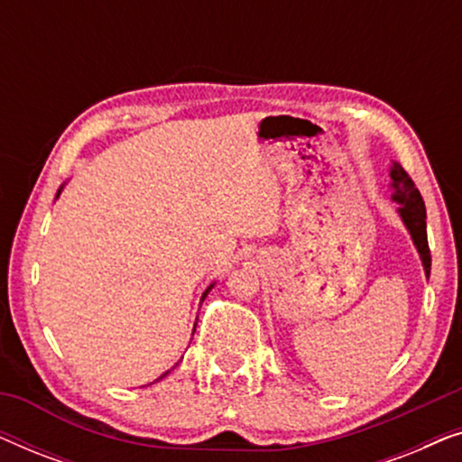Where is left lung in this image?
Listing matches in <instances>:
<instances>
[{
  "label": "left lung",
  "instance_id": "8db88e82",
  "mask_svg": "<svg viewBox=\"0 0 462 462\" xmlns=\"http://www.w3.org/2000/svg\"><path fill=\"white\" fill-rule=\"evenodd\" d=\"M391 189H393L391 199L400 204L397 212H400L403 225H406L410 236H412V242L420 254L422 267H425V275L429 277V273H431V252H429L427 242L425 201H422V195L416 189L414 180L410 179L406 170L397 162H393V166H391Z\"/></svg>",
  "mask_w": 462,
  "mask_h": 462
}]
</instances>
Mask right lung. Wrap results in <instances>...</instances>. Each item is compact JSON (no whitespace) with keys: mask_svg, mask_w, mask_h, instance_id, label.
<instances>
[{"mask_svg":"<svg viewBox=\"0 0 462 462\" xmlns=\"http://www.w3.org/2000/svg\"><path fill=\"white\" fill-rule=\"evenodd\" d=\"M60 191H62V187L59 189V193H56V198H59ZM212 286H214V283H212ZM212 286H208V288H206V292L201 294V302H204V299H206V296H208V292H210V290H212ZM193 332H195V330H193ZM168 374H170V370H168V372H163V374H162L160 378H157V381H162V378H163V376H168Z\"/></svg>","mask_w":462,"mask_h":462,"instance_id":"right-lung-1","label":"right lung"}]
</instances>
